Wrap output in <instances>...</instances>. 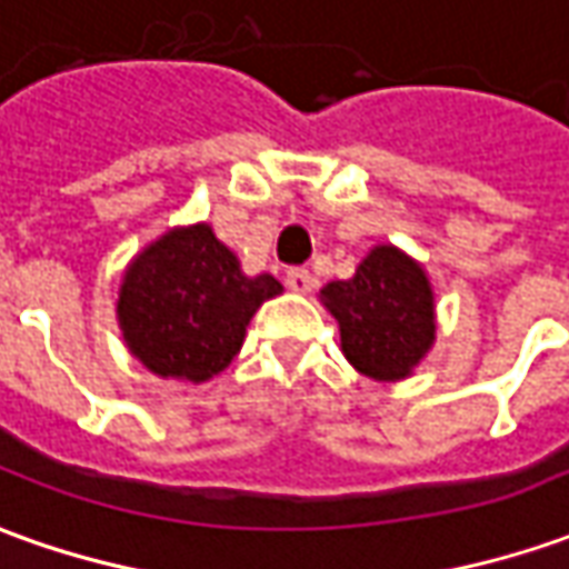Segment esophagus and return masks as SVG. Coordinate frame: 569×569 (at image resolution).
Returning a JSON list of instances; mask_svg holds the SVG:
<instances>
[{
  "mask_svg": "<svg viewBox=\"0 0 569 569\" xmlns=\"http://www.w3.org/2000/svg\"><path fill=\"white\" fill-rule=\"evenodd\" d=\"M286 286H289L292 292H311L315 277H311L305 268H292L289 273H286Z\"/></svg>",
  "mask_w": 569,
  "mask_h": 569,
  "instance_id": "34e87169",
  "label": "esophagus"
}]
</instances>
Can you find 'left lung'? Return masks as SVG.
Returning <instances> with one entry per match:
<instances>
[{
	"instance_id": "8db88e82",
	"label": "left lung",
	"mask_w": 569,
	"mask_h": 569,
	"mask_svg": "<svg viewBox=\"0 0 569 569\" xmlns=\"http://www.w3.org/2000/svg\"><path fill=\"white\" fill-rule=\"evenodd\" d=\"M336 317L349 365L370 380L411 377L436 342V301L427 270L396 246H373L351 280L320 289Z\"/></svg>"
}]
</instances>
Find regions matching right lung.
I'll list each match as a JSON object with an SVG mask.
<instances>
[{
	"mask_svg": "<svg viewBox=\"0 0 569 569\" xmlns=\"http://www.w3.org/2000/svg\"><path fill=\"white\" fill-rule=\"evenodd\" d=\"M283 286L246 277L208 223L168 230L123 270L118 323L133 358L164 380L204 382L242 349L252 315Z\"/></svg>",
	"mask_w": 569,
	"mask_h": 569,
	"instance_id": "right-lung-1",
	"label": "right lung"
}]
</instances>
